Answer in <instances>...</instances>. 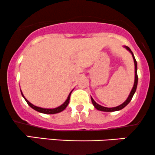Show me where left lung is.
I'll return each instance as SVG.
<instances>
[{
    "instance_id": "obj_1",
    "label": "left lung",
    "mask_w": 155,
    "mask_h": 155,
    "mask_svg": "<svg viewBox=\"0 0 155 155\" xmlns=\"http://www.w3.org/2000/svg\"><path fill=\"white\" fill-rule=\"evenodd\" d=\"M125 48H126L127 50H129V51L131 52V55H132L133 57V59H134V86H133V88L132 89H131V92H130V94L129 95V97H128L127 99H126V101H125L124 103H123L122 104L120 105V106H116V107H113V108H107V107H104V106H101V105L97 104V103L95 102V101L93 100V98L91 97V102H92V104L94 105V107L96 108V109H97V110L99 111H119L120 110V109H124L125 106H127L128 104H129V102L131 101V98H132L133 95H134V94L135 93L136 91V89H137V81H138V77H137V61H136L135 60V58H134V54H133L132 51L130 49H129V47H128V46H124Z\"/></svg>"
}]
</instances>
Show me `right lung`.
<instances>
[{"instance_id": "obj_1", "label": "right lung", "mask_w": 155, "mask_h": 155, "mask_svg": "<svg viewBox=\"0 0 155 155\" xmlns=\"http://www.w3.org/2000/svg\"><path fill=\"white\" fill-rule=\"evenodd\" d=\"M71 91L70 93H69V96H68V97H67V99H66V101H65L64 104H63L62 105H61L60 106H58V107H57V108H54V109H44V108H41V107H38V106H35V105L31 104V103L29 102V101H28L25 98L24 94H23L22 91H21V94H22V96L24 97L25 101H26V103H27L28 105H29L30 107L32 108L33 109H35V111H39V112H41V113H44V114H56V113H59V112H61V111H64V109L66 108V106H68V104H69V99H70V95H71Z\"/></svg>"}]
</instances>
